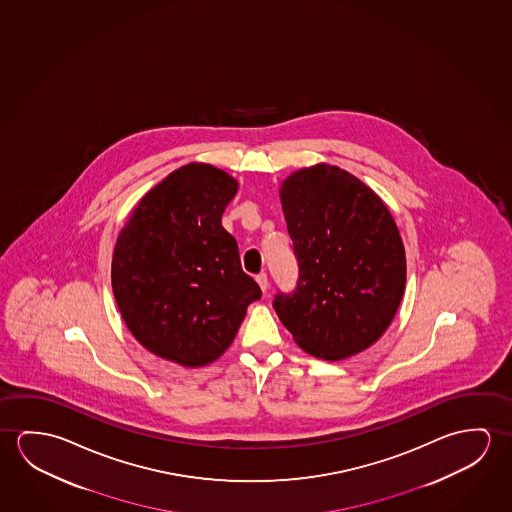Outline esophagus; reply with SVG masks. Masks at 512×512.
Returning <instances> with one entry per match:
<instances>
[{
  "label": "esophagus",
  "instance_id": "1",
  "mask_svg": "<svg viewBox=\"0 0 512 512\" xmlns=\"http://www.w3.org/2000/svg\"><path fill=\"white\" fill-rule=\"evenodd\" d=\"M256 281H258V284H260L261 290H263V292H267V288H268L267 274H265V272H261V274H258V276H256Z\"/></svg>",
  "mask_w": 512,
  "mask_h": 512
}]
</instances>
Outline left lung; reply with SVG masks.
<instances>
[{
	"label": "left lung",
	"instance_id": "1",
	"mask_svg": "<svg viewBox=\"0 0 512 512\" xmlns=\"http://www.w3.org/2000/svg\"><path fill=\"white\" fill-rule=\"evenodd\" d=\"M279 195L299 277L292 292L274 295L277 317L313 356L336 361L368 349L406 286L390 211L363 181L325 163L293 172Z\"/></svg>",
	"mask_w": 512,
	"mask_h": 512
}]
</instances>
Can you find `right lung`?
I'll return each instance as SVG.
<instances>
[{
  "label": "right lung",
  "instance_id": "1",
  "mask_svg": "<svg viewBox=\"0 0 512 512\" xmlns=\"http://www.w3.org/2000/svg\"><path fill=\"white\" fill-rule=\"evenodd\" d=\"M236 190L220 169L185 165L142 197L117 238L115 301L131 334L156 356L208 365L261 297L220 222Z\"/></svg>",
  "mask_w": 512,
  "mask_h": 512
}]
</instances>
